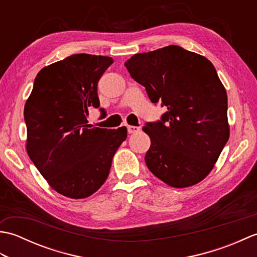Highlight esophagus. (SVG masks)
Returning a JSON list of instances; mask_svg holds the SVG:
<instances>
[{"label":"esophagus","mask_w":257,"mask_h":257,"mask_svg":"<svg viewBox=\"0 0 257 257\" xmlns=\"http://www.w3.org/2000/svg\"><path fill=\"white\" fill-rule=\"evenodd\" d=\"M127 129L129 134H137L140 132V127H137V125H127Z\"/></svg>","instance_id":"obj_1"}]
</instances>
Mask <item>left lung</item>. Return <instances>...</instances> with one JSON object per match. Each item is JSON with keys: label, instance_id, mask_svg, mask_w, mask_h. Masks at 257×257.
Segmentation results:
<instances>
[{"label": "left lung", "instance_id": "8db88e82", "mask_svg": "<svg viewBox=\"0 0 257 257\" xmlns=\"http://www.w3.org/2000/svg\"><path fill=\"white\" fill-rule=\"evenodd\" d=\"M151 102L168 111L143 128L151 146L149 170L173 188L202 181L214 167L230 137L227 95L213 64L177 45L135 54L124 63Z\"/></svg>", "mask_w": 257, "mask_h": 257}]
</instances>
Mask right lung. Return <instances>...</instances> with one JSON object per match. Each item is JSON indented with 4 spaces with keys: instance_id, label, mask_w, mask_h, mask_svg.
Instances as JSON below:
<instances>
[{
    "instance_id": "add662e5",
    "label": "right lung",
    "mask_w": 257,
    "mask_h": 257,
    "mask_svg": "<svg viewBox=\"0 0 257 257\" xmlns=\"http://www.w3.org/2000/svg\"><path fill=\"white\" fill-rule=\"evenodd\" d=\"M113 63L108 56L76 54L42 68L24 107L26 150L51 187L70 199L95 193L108 178L127 128L88 124L99 107L97 84Z\"/></svg>"
}]
</instances>
